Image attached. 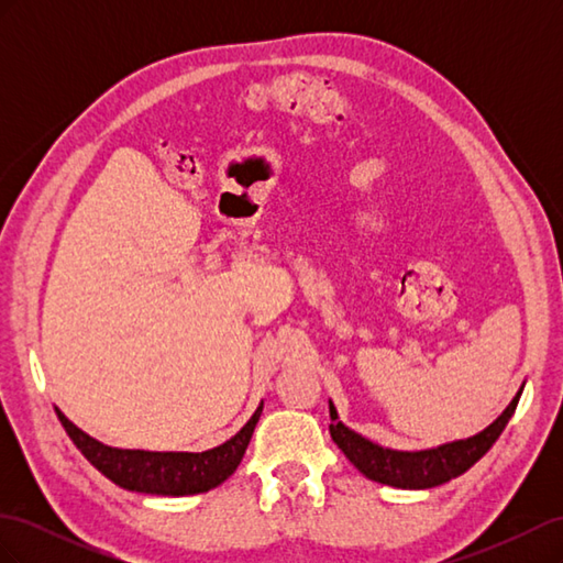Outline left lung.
<instances>
[{"label":"left lung","instance_id":"8db88e82","mask_svg":"<svg viewBox=\"0 0 563 563\" xmlns=\"http://www.w3.org/2000/svg\"><path fill=\"white\" fill-rule=\"evenodd\" d=\"M521 391H523V385L517 391V397L509 401V406L500 413V418L496 422H490L484 432L474 434L470 439L453 441V444L428 449V451H391V449L373 444V441L352 432L338 420L335 406L331 401H329V413H331L329 432H331V439L338 444V449L343 451L350 463L364 476H368L371 482L397 486V488H432L455 479L460 474H465L476 460L488 453V449L496 444L498 437L503 434L509 418L515 416Z\"/></svg>","mask_w":563,"mask_h":563}]
</instances>
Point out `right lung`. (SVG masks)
<instances>
[{
    "instance_id": "right-lung-1",
    "label": "right lung",
    "mask_w": 563,
    "mask_h": 563,
    "mask_svg": "<svg viewBox=\"0 0 563 563\" xmlns=\"http://www.w3.org/2000/svg\"><path fill=\"white\" fill-rule=\"evenodd\" d=\"M58 420L73 444L89 463L106 474L110 482L126 490L152 493V496H192V493L211 490L223 484L242 463L251 434L263 413V404L244 428L225 444L201 453H155V451H129L100 444L98 439L81 432L77 424L67 420L58 408Z\"/></svg>"
}]
</instances>
